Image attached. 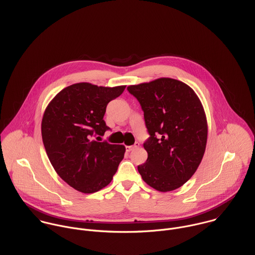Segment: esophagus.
I'll use <instances>...</instances> for the list:
<instances>
[{"label":"esophagus","instance_id":"obj_1","mask_svg":"<svg viewBox=\"0 0 255 255\" xmlns=\"http://www.w3.org/2000/svg\"><path fill=\"white\" fill-rule=\"evenodd\" d=\"M138 146H139V143H138V142H135L134 145L127 146V147H126V150H127V152H130V151L134 150L135 148H137Z\"/></svg>","mask_w":255,"mask_h":255}]
</instances>
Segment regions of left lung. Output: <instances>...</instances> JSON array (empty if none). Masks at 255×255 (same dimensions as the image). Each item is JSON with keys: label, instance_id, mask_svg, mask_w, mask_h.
Wrapping results in <instances>:
<instances>
[{"label": "left lung", "instance_id": "obj_1", "mask_svg": "<svg viewBox=\"0 0 255 255\" xmlns=\"http://www.w3.org/2000/svg\"><path fill=\"white\" fill-rule=\"evenodd\" d=\"M128 90L140 103L150 134L143 144L147 160L137 167L142 180L162 192L181 187L197 170L207 143V120L198 96L169 77Z\"/></svg>", "mask_w": 255, "mask_h": 255}]
</instances>
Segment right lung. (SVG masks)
Masks as SVG:
<instances>
[{"instance_id":"add662e5","label":"right lung","mask_w":255,"mask_h":255,"mask_svg":"<svg viewBox=\"0 0 255 255\" xmlns=\"http://www.w3.org/2000/svg\"><path fill=\"white\" fill-rule=\"evenodd\" d=\"M125 88L75 83L44 112L41 132L48 158L60 178L82 193L107 186L124 158L125 146L100 142V136L109 129L103 120L108 103Z\"/></svg>"}]
</instances>
